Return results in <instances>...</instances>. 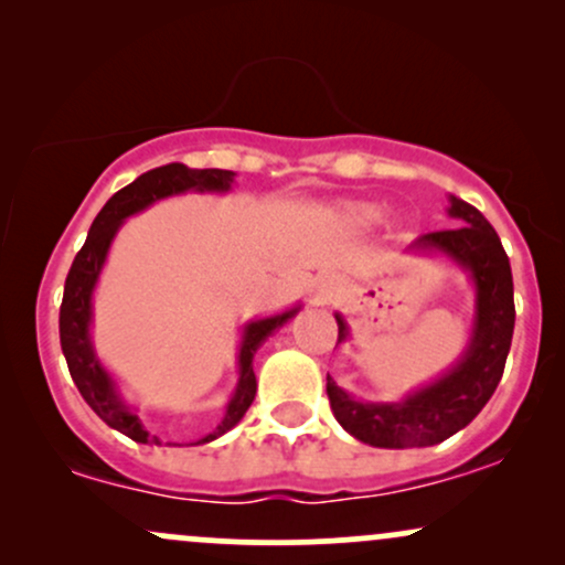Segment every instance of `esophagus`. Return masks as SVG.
<instances>
[{
  "mask_svg": "<svg viewBox=\"0 0 565 565\" xmlns=\"http://www.w3.org/2000/svg\"><path fill=\"white\" fill-rule=\"evenodd\" d=\"M334 291H337V284H334V278H319V281H316V287H313V305H323V302H329L334 297Z\"/></svg>",
  "mask_w": 565,
  "mask_h": 565,
  "instance_id": "obj_1",
  "label": "esophagus"
}]
</instances>
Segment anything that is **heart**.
<instances>
[{
  "label": "heart",
  "mask_w": 565,
  "mask_h": 565,
  "mask_svg": "<svg viewBox=\"0 0 565 565\" xmlns=\"http://www.w3.org/2000/svg\"><path fill=\"white\" fill-rule=\"evenodd\" d=\"M385 220V206L372 204V201H342L337 206V223L348 233L374 231Z\"/></svg>",
  "instance_id": "1"
}]
</instances>
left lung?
Here are the masks:
<instances>
[{
    "label": "left lung",
    "mask_w": 565,
    "mask_h": 565,
    "mask_svg": "<svg viewBox=\"0 0 565 565\" xmlns=\"http://www.w3.org/2000/svg\"><path fill=\"white\" fill-rule=\"evenodd\" d=\"M446 215L459 220L451 231L425 233L406 246L408 257L446 260L468 276L472 287L470 334L459 359L436 380L398 401H364L342 391L327 374V395L342 430L377 449H425L468 427L489 404L508 361L515 302L512 274L497 231L476 206L449 196ZM337 319V345L350 340L345 316Z\"/></svg>",
    "instance_id": "obj_1"
}]
</instances>
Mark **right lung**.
Instances as JSON below:
<instances>
[{
  "label": "right lung",
  "mask_w": 565,
  "mask_h": 565,
  "mask_svg": "<svg viewBox=\"0 0 565 565\" xmlns=\"http://www.w3.org/2000/svg\"><path fill=\"white\" fill-rule=\"evenodd\" d=\"M233 183H236V172L231 170H191V167L172 164L157 167V170L140 174L138 180L116 191L111 199L106 201L97 217L93 220L87 233V242L79 249V255L74 257L66 276V289H63V305H61V348L66 355V364L71 372V380L79 387L82 398L87 401V406L93 408L97 417L103 419L114 430L125 433L127 438L138 440V444H161L157 436L146 430L142 419L138 417V406L129 404L127 395L121 393L119 380L108 372L106 364L97 355L95 342H93V297L95 287L100 281L103 268H106L108 252L116 233L121 231V225L127 223V217L140 215L148 206L157 204L161 199L170 196H183V193H231ZM302 310V305H291V308L281 310L274 316H260V319L246 321L242 327V340H238L236 350V385L225 404L223 419L212 427L206 436L188 446H201L210 444L220 436L236 427L244 419L246 408L252 406L257 393V380L252 361L260 345L268 340L270 334H276L284 323H289L297 313ZM180 446V444H178Z\"/></svg>",
  "instance_id": "add662e5"
}]
</instances>
